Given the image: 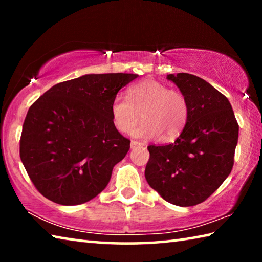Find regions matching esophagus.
<instances>
[{
  "label": "esophagus",
  "mask_w": 262,
  "mask_h": 262,
  "mask_svg": "<svg viewBox=\"0 0 262 262\" xmlns=\"http://www.w3.org/2000/svg\"><path fill=\"white\" fill-rule=\"evenodd\" d=\"M140 145H144V144L141 143V142H139V141H134V140L130 142V148L132 149H135L137 147H140Z\"/></svg>",
  "instance_id": "34e87169"
}]
</instances>
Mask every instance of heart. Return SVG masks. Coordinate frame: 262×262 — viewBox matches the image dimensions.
Masks as SVG:
<instances>
[{"mask_svg": "<svg viewBox=\"0 0 262 262\" xmlns=\"http://www.w3.org/2000/svg\"><path fill=\"white\" fill-rule=\"evenodd\" d=\"M143 117L134 135L145 139L159 133L173 137L184 129L188 119V101L184 94L161 82L147 79L128 89V97L117 95L111 104L112 121L118 130L129 133Z\"/></svg>", "mask_w": 262, "mask_h": 262, "instance_id": "obj_1", "label": "heart"}]
</instances>
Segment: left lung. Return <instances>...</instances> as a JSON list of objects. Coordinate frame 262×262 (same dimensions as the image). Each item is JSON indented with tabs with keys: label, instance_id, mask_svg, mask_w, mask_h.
<instances>
[{
	"label": "left lung",
	"instance_id": "obj_1",
	"mask_svg": "<svg viewBox=\"0 0 262 262\" xmlns=\"http://www.w3.org/2000/svg\"><path fill=\"white\" fill-rule=\"evenodd\" d=\"M188 101V119L173 143L149 145L145 179L164 200L190 207L207 200L233 166L239 126L227 97L192 74L166 77Z\"/></svg>",
	"mask_w": 262,
	"mask_h": 262
}]
</instances>
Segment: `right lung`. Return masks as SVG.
<instances>
[{
	"label": "right lung",
	"mask_w": 262,
	"mask_h": 262,
	"mask_svg": "<svg viewBox=\"0 0 262 262\" xmlns=\"http://www.w3.org/2000/svg\"><path fill=\"white\" fill-rule=\"evenodd\" d=\"M136 74H89L52 86L31 105L19 142L21 163L43 196L63 206L90 201L107 186L130 141L111 104Z\"/></svg>",
	"instance_id": "1"
}]
</instances>
